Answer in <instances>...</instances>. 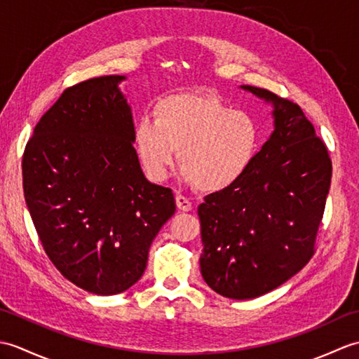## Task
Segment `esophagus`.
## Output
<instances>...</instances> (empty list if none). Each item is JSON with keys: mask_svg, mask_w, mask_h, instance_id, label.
Returning <instances> with one entry per match:
<instances>
[{"mask_svg": "<svg viewBox=\"0 0 359 359\" xmlns=\"http://www.w3.org/2000/svg\"><path fill=\"white\" fill-rule=\"evenodd\" d=\"M175 205H177V208H179L180 211H191V208H193L191 201H189L188 197L182 196V194L175 196Z\"/></svg>", "mask_w": 359, "mask_h": 359, "instance_id": "obj_1", "label": "esophagus"}]
</instances>
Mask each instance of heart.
Returning a JSON list of instances; mask_svg holds the SVG:
<instances>
[{
    "mask_svg": "<svg viewBox=\"0 0 359 359\" xmlns=\"http://www.w3.org/2000/svg\"><path fill=\"white\" fill-rule=\"evenodd\" d=\"M134 144L148 177L166 179L177 151L182 175L207 193L233 185L259 147V126L250 114L231 109L212 94L179 93L154 106V121L135 125Z\"/></svg>",
    "mask_w": 359,
    "mask_h": 359,
    "instance_id": "heart-1",
    "label": "heart"
}]
</instances>
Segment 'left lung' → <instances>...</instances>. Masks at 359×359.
<instances>
[{"instance_id": "obj_1", "label": "left lung", "mask_w": 359, "mask_h": 359, "mask_svg": "<svg viewBox=\"0 0 359 359\" xmlns=\"http://www.w3.org/2000/svg\"><path fill=\"white\" fill-rule=\"evenodd\" d=\"M273 104L274 131L247 171L199 205L201 273L216 293L251 299L284 284L315 255L332 160L296 103L243 85Z\"/></svg>"}]
</instances>
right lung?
Here are the masks:
<instances>
[{
    "mask_svg": "<svg viewBox=\"0 0 359 359\" xmlns=\"http://www.w3.org/2000/svg\"><path fill=\"white\" fill-rule=\"evenodd\" d=\"M123 75L63 90L22 154V188L38 238L72 284L95 294L133 287L175 211L170 188L147 180L134 148Z\"/></svg>",
    "mask_w": 359,
    "mask_h": 359,
    "instance_id": "right-lung-1",
    "label": "right lung"
}]
</instances>
